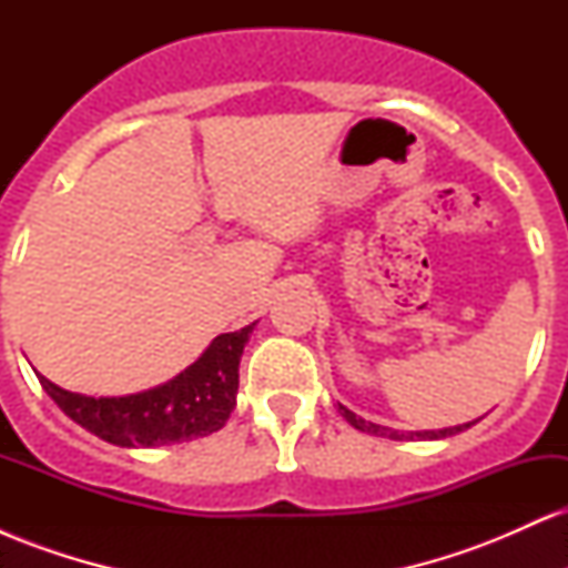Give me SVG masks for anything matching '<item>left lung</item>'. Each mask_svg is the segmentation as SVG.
<instances>
[{
    "label": "left lung",
    "instance_id": "8db88e82",
    "mask_svg": "<svg viewBox=\"0 0 568 568\" xmlns=\"http://www.w3.org/2000/svg\"><path fill=\"white\" fill-rule=\"evenodd\" d=\"M338 414L344 416V419L349 422L352 427L361 429V433H368V435H376V438H389V440H438V438H448V435H456L462 433V429L473 427L475 422H467V425H459V427H448V429H425V433H397V429H389V427H382V425H374V422H366L361 419L357 414H352L347 406H342L338 403Z\"/></svg>",
    "mask_w": 568,
    "mask_h": 568
}]
</instances>
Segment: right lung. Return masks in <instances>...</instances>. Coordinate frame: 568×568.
<instances>
[{"instance_id":"1","label":"right lung","mask_w":568,"mask_h":568,"mask_svg":"<svg viewBox=\"0 0 568 568\" xmlns=\"http://www.w3.org/2000/svg\"><path fill=\"white\" fill-rule=\"evenodd\" d=\"M253 325L221 334L197 361L171 382L125 397H88L61 389L44 376V387L58 408L101 440L122 448H152L219 433L237 403L240 357Z\"/></svg>"}]
</instances>
